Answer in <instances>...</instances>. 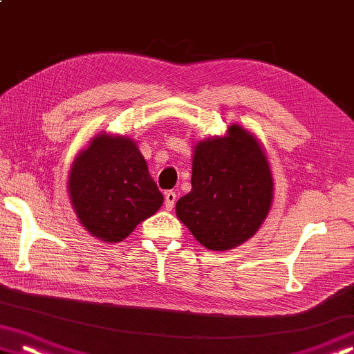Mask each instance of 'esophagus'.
I'll return each instance as SVG.
<instances>
[{"instance_id":"1","label":"esophagus","mask_w":354,"mask_h":354,"mask_svg":"<svg viewBox=\"0 0 354 354\" xmlns=\"http://www.w3.org/2000/svg\"><path fill=\"white\" fill-rule=\"evenodd\" d=\"M176 198H178V195H176L175 192L168 191V192L165 194V208H167V209H171L173 207H175Z\"/></svg>"}]
</instances>
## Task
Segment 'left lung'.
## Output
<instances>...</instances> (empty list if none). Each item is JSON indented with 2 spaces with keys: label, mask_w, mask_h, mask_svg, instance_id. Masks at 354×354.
I'll return each instance as SVG.
<instances>
[{
  "label": "left lung",
  "mask_w": 354,
  "mask_h": 354,
  "mask_svg": "<svg viewBox=\"0 0 354 354\" xmlns=\"http://www.w3.org/2000/svg\"><path fill=\"white\" fill-rule=\"evenodd\" d=\"M191 184L176 202V216L207 250L245 243L270 213L273 176L266 149L239 124L194 146Z\"/></svg>",
  "instance_id": "left-lung-1"
}]
</instances>
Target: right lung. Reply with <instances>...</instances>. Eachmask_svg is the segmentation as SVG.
Segmentation results:
<instances>
[{
	"instance_id": "right-lung-1",
	"label": "right lung",
	"mask_w": 354,
	"mask_h": 354,
	"mask_svg": "<svg viewBox=\"0 0 354 354\" xmlns=\"http://www.w3.org/2000/svg\"><path fill=\"white\" fill-rule=\"evenodd\" d=\"M66 187L79 223L104 243L127 239L163 203L136 141L108 131L77 152Z\"/></svg>"
}]
</instances>
